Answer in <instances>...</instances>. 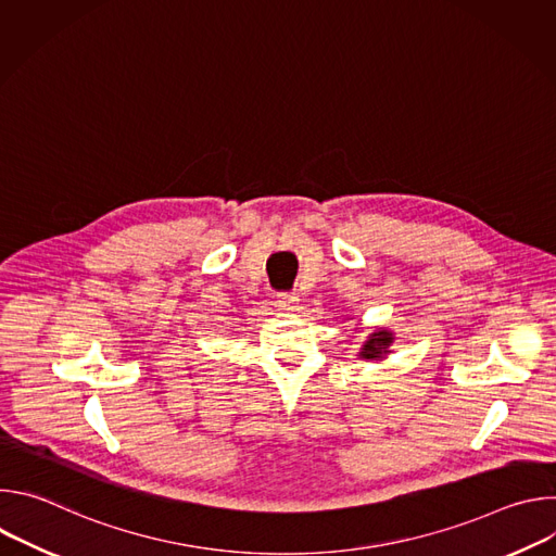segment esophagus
Listing matches in <instances>:
<instances>
[{
    "mask_svg": "<svg viewBox=\"0 0 556 556\" xmlns=\"http://www.w3.org/2000/svg\"><path fill=\"white\" fill-rule=\"evenodd\" d=\"M279 305H281L283 309H288V312L299 309V294H296V292H283V294H279Z\"/></svg>",
    "mask_w": 556,
    "mask_h": 556,
    "instance_id": "34e87169",
    "label": "esophagus"
}]
</instances>
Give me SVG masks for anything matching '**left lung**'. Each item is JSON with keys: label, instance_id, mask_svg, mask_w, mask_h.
I'll return each mask as SVG.
<instances>
[{"label": "left lung", "instance_id": "left-lung-1", "mask_svg": "<svg viewBox=\"0 0 556 556\" xmlns=\"http://www.w3.org/2000/svg\"><path fill=\"white\" fill-rule=\"evenodd\" d=\"M393 341H395V337H393V332L389 328H376L365 339V343L361 345L356 356L363 358V361H384L391 354Z\"/></svg>", "mask_w": 556, "mask_h": 556}]
</instances>
